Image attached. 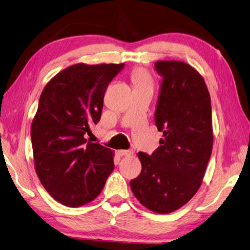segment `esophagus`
I'll list each match as a JSON object with an SVG mask.
<instances>
[{
  "label": "esophagus",
  "instance_id": "obj_1",
  "mask_svg": "<svg viewBox=\"0 0 250 250\" xmlns=\"http://www.w3.org/2000/svg\"><path fill=\"white\" fill-rule=\"evenodd\" d=\"M117 154L120 155V156H130V155L133 154L132 150H118Z\"/></svg>",
  "mask_w": 250,
  "mask_h": 250
}]
</instances>
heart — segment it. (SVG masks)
<instances>
[{"mask_svg":"<svg viewBox=\"0 0 250 250\" xmlns=\"http://www.w3.org/2000/svg\"><path fill=\"white\" fill-rule=\"evenodd\" d=\"M130 77H132V82L135 87L152 84V77H150L148 71L144 67L134 68L130 73Z\"/></svg>","mask_w":250,"mask_h":250,"instance_id":"heart-1","label":"heart"}]
</instances>
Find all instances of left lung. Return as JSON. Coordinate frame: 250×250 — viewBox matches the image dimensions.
Here are the masks:
<instances>
[{
	"label": "left lung",
	"mask_w": 250,
	"mask_h": 250,
	"mask_svg": "<svg viewBox=\"0 0 250 250\" xmlns=\"http://www.w3.org/2000/svg\"><path fill=\"white\" fill-rule=\"evenodd\" d=\"M163 76L155 123L163 132L152 155L140 152L142 171L130 181L135 197L157 214L179 209L197 193L209 161L210 95L197 69L181 61H157Z\"/></svg>",
	"instance_id": "left-lung-1"
}]
</instances>
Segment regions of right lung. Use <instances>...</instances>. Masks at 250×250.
Returning <instances> with one entry per match:
<instances>
[{
  "label": "right lung",
  "mask_w": 250,
  "mask_h": 250,
  "mask_svg": "<svg viewBox=\"0 0 250 250\" xmlns=\"http://www.w3.org/2000/svg\"><path fill=\"white\" fill-rule=\"evenodd\" d=\"M121 64L71 65L45 85L31 126L34 167L53 198L67 207L91 203L114 169V152L86 142L101 120L108 83Z\"/></svg>",
  "instance_id": "add662e5"
}]
</instances>
